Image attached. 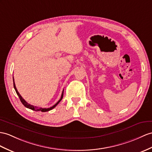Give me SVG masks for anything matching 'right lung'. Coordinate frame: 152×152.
Returning <instances> with one entry per match:
<instances>
[{
  "label": "right lung",
  "mask_w": 152,
  "mask_h": 152,
  "mask_svg": "<svg viewBox=\"0 0 152 152\" xmlns=\"http://www.w3.org/2000/svg\"><path fill=\"white\" fill-rule=\"evenodd\" d=\"M13 86H14V88H15V91H16V93H17V95L18 96V97H19V99H20V101H21V102L23 103V104L25 106V107H26L27 108H29V109H31V110H35V111H36V112H48V111H50V110H52V109H53L55 106H56L59 102H61V101L62 100V99L63 98V94H64V90H63V91H62V95H61V99H59V101L56 103V104H55V105H53V106H51V107H50V108H39V107H37V106H33V105H31V104H28V103L25 101V100L22 97V96L20 95V94L18 93V91H17V88H16V86H15V82H14V79H13Z\"/></svg>",
  "instance_id": "obj_1"
}]
</instances>
